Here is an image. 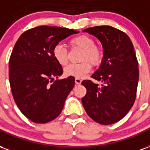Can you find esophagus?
I'll return each instance as SVG.
<instances>
[{
  "label": "esophagus",
  "instance_id": "1",
  "mask_svg": "<svg viewBox=\"0 0 150 150\" xmlns=\"http://www.w3.org/2000/svg\"><path fill=\"white\" fill-rule=\"evenodd\" d=\"M75 83H76V84H80V83H82L81 79H79V78H75Z\"/></svg>",
  "mask_w": 150,
  "mask_h": 150
}]
</instances>
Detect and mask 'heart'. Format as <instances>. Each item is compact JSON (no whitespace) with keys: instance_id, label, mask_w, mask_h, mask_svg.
Masks as SVG:
<instances>
[{"instance_id":"b5f03b06","label":"heart","mask_w":150,"mask_h":150,"mask_svg":"<svg viewBox=\"0 0 150 150\" xmlns=\"http://www.w3.org/2000/svg\"><path fill=\"white\" fill-rule=\"evenodd\" d=\"M69 44L71 47H79L83 49L80 60L84 62L77 64H70L66 67L64 68V74L67 76L83 78L91 71L90 62L93 65H97L100 63L103 55L102 50L99 46L95 45L94 40L87 35H79L73 38L70 40ZM52 54L53 57L60 65L64 66L68 62L67 50L61 44H58L53 48Z\"/></svg>"}]
</instances>
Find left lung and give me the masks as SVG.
Instances as JSON below:
<instances>
[{
    "mask_svg": "<svg viewBox=\"0 0 150 150\" xmlns=\"http://www.w3.org/2000/svg\"><path fill=\"white\" fill-rule=\"evenodd\" d=\"M83 32L100 40L104 57L91 75L103 84L99 87L91 80L82 82L87 89L82 104L96 122L112 125L122 119L135 101L139 69L134 47L125 33L109 25L90 27Z\"/></svg>",
    "mask_w": 150,
    "mask_h": 150,
    "instance_id": "obj_1",
    "label": "left lung"
}]
</instances>
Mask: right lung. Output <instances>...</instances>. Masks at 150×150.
<instances>
[{
	"label": "right lung",
	"instance_id": "add662e5",
	"mask_svg": "<svg viewBox=\"0 0 150 150\" xmlns=\"http://www.w3.org/2000/svg\"><path fill=\"white\" fill-rule=\"evenodd\" d=\"M78 31L41 25L28 30L15 44L8 63L12 94L18 108L31 121L45 124L62 112L75 78L56 79L62 66L53 57V48Z\"/></svg>",
	"mask_w": 150,
	"mask_h": 150
}]
</instances>
